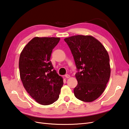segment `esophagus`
Masks as SVG:
<instances>
[{"instance_id": "34e87169", "label": "esophagus", "mask_w": 129, "mask_h": 129, "mask_svg": "<svg viewBox=\"0 0 129 129\" xmlns=\"http://www.w3.org/2000/svg\"><path fill=\"white\" fill-rule=\"evenodd\" d=\"M65 77L66 78H70V75L69 74H66V75H65Z\"/></svg>"}]
</instances>
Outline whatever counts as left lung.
Masks as SVG:
<instances>
[{
	"label": "left lung",
	"mask_w": 129,
	"mask_h": 129,
	"mask_svg": "<svg viewBox=\"0 0 129 129\" xmlns=\"http://www.w3.org/2000/svg\"><path fill=\"white\" fill-rule=\"evenodd\" d=\"M64 40L72 51L78 70L75 96L84 102H92L103 94L110 79L108 51L99 41L90 35H75Z\"/></svg>",
	"instance_id": "obj_1"
}]
</instances>
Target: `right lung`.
Here are the masks:
<instances>
[{
    "label": "right lung",
    "mask_w": 129,
    "mask_h": 129,
    "mask_svg": "<svg viewBox=\"0 0 129 129\" xmlns=\"http://www.w3.org/2000/svg\"><path fill=\"white\" fill-rule=\"evenodd\" d=\"M60 38L35 37L20 54L19 68L24 88L38 103L48 105L59 99L63 79L50 59Z\"/></svg>",
    "instance_id": "add662e5"
}]
</instances>
